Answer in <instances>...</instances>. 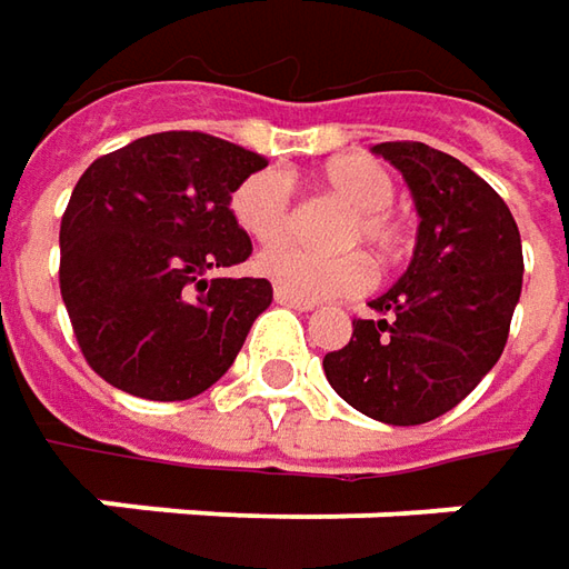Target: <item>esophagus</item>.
<instances>
[{
  "label": "esophagus",
  "mask_w": 569,
  "mask_h": 569,
  "mask_svg": "<svg viewBox=\"0 0 569 569\" xmlns=\"http://www.w3.org/2000/svg\"><path fill=\"white\" fill-rule=\"evenodd\" d=\"M274 300H278V303H284V307H295V310H300V313H307V310H313V307H317L313 300L295 297L291 291H284V288H274Z\"/></svg>",
  "instance_id": "34e87169"
}]
</instances>
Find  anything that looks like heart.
Returning a JSON list of instances; mask_svg holds the SVG:
<instances>
[{
  "label": "heart",
  "mask_w": 569,
  "mask_h": 569,
  "mask_svg": "<svg viewBox=\"0 0 569 569\" xmlns=\"http://www.w3.org/2000/svg\"><path fill=\"white\" fill-rule=\"evenodd\" d=\"M322 183L341 202L351 206V218L341 230V243H367L382 259L402 252V224L392 214L396 180L380 161L367 154H339L322 167ZM230 214L240 230L259 243H272L284 237L295 224V199H291L288 173L278 167H262L243 177L230 192ZM256 269L272 278L274 288H284L303 300L358 295L373 281V269L363 252L348 250L322 256V252L303 250L291 240L266 247L256 256Z\"/></svg>",
  "instance_id": "obj_1"
}]
</instances>
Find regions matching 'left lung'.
I'll use <instances>...</instances> for the list:
<instances>
[{
    "mask_svg": "<svg viewBox=\"0 0 569 569\" xmlns=\"http://www.w3.org/2000/svg\"><path fill=\"white\" fill-rule=\"evenodd\" d=\"M418 208L405 274L322 358L329 386L382 425H427L500 361L522 291V240L507 202L475 170L425 142L373 144Z\"/></svg>",
    "mask_w": 569,
    "mask_h": 569,
    "instance_id": "left-lung-1",
    "label": "left lung"
}]
</instances>
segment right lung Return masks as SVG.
I'll use <instances>...</instances> for the list:
<instances>
[{
	"instance_id": "obj_1",
	"label": "right lung",
	"mask_w": 569,
	"mask_h": 569,
	"mask_svg": "<svg viewBox=\"0 0 569 569\" xmlns=\"http://www.w3.org/2000/svg\"><path fill=\"white\" fill-rule=\"evenodd\" d=\"M262 167L206 132H154L81 173L59 228V291L98 377L183 402L228 373L272 284L208 272L250 259L230 192Z\"/></svg>"
}]
</instances>
